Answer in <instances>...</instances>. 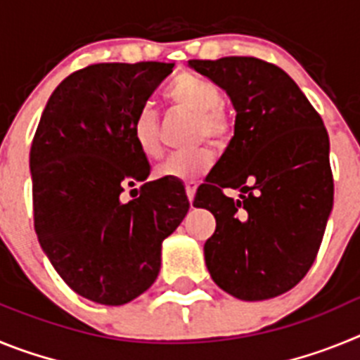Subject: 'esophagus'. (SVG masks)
<instances>
[{"instance_id":"34e87169","label":"esophagus","mask_w":360,"mask_h":360,"mask_svg":"<svg viewBox=\"0 0 360 360\" xmlns=\"http://www.w3.org/2000/svg\"><path fill=\"white\" fill-rule=\"evenodd\" d=\"M196 184L195 182H187L186 184V193H187V198H189V203L191 207H193V200H195V195H196Z\"/></svg>"}]
</instances>
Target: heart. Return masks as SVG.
I'll return each instance as SVG.
<instances>
[{"label":"heart","instance_id":"obj_1","mask_svg":"<svg viewBox=\"0 0 360 360\" xmlns=\"http://www.w3.org/2000/svg\"><path fill=\"white\" fill-rule=\"evenodd\" d=\"M167 98L171 104L193 115V141L200 142L203 139L211 141L212 144H225L231 135V119L221 108L218 106L221 101L219 88L207 79L182 73L171 82L167 90ZM133 141L139 151L149 160H155L162 155L160 136H158V120L151 108H142L136 113L131 126ZM212 165V151L207 146L191 149L187 153H178L165 162H162L155 169L157 178L165 180H196L207 173Z\"/></svg>","mask_w":360,"mask_h":360}]
</instances>
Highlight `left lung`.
I'll list each match as a JSON object with an SVG mask.
<instances>
[{"label":"left lung","instance_id":"left-lung-1","mask_svg":"<svg viewBox=\"0 0 360 360\" xmlns=\"http://www.w3.org/2000/svg\"><path fill=\"white\" fill-rule=\"evenodd\" d=\"M189 66L225 90L236 110L234 136L193 203L216 218L203 245L209 274L243 301L285 294L310 270L332 212L328 133L276 65L221 57ZM224 188H238L240 200Z\"/></svg>","mask_w":360,"mask_h":360}]
</instances>
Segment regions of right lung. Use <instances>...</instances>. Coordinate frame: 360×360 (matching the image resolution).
Listing matches in <instances>:
<instances>
[{
	"label": "right lung",
	"mask_w": 360,
	"mask_h": 360,
	"mask_svg": "<svg viewBox=\"0 0 360 360\" xmlns=\"http://www.w3.org/2000/svg\"><path fill=\"white\" fill-rule=\"evenodd\" d=\"M173 66L101 63L72 73L50 95L32 141L41 249L73 292L98 304H126L151 287L162 241L189 211L182 184L165 178L122 202L151 169L133 120Z\"/></svg>",
	"instance_id": "1"
}]
</instances>
